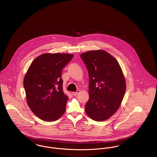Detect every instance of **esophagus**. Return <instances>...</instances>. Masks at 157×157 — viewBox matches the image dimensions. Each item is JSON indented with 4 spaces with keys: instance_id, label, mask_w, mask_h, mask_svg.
I'll use <instances>...</instances> for the list:
<instances>
[{
    "instance_id": "esophagus-1",
    "label": "esophagus",
    "mask_w": 157,
    "mask_h": 157,
    "mask_svg": "<svg viewBox=\"0 0 157 157\" xmlns=\"http://www.w3.org/2000/svg\"><path fill=\"white\" fill-rule=\"evenodd\" d=\"M80 90H78L76 91H75V92H72V94H73V96H76L77 94H78L79 93H80Z\"/></svg>"
}]
</instances>
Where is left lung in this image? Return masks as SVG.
Masks as SVG:
<instances>
[{
    "instance_id": "1",
    "label": "left lung",
    "mask_w": 157,
    "mask_h": 157,
    "mask_svg": "<svg viewBox=\"0 0 157 157\" xmlns=\"http://www.w3.org/2000/svg\"><path fill=\"white\" fill-rule=\"evenodd\" d=\"M89 75V99L85 111L93 120L104 121L119 108L126 91V82L117 61L104 50L81 54Z\"/></svg>"
}]
</instances>
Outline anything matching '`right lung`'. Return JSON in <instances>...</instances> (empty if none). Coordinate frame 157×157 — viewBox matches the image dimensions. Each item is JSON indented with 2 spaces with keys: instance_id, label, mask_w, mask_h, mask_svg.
Returning <instances> with one entry per match:
<instances>
[{
  "instance_id": "add662e5",
  "label": "right lung",
  "mask_w": 157,
  "mask_h": 157,
  "mask_svg": "<svg viewBox=\"0 0 157 157\" xmlns=\"http://www.w3.org/2000/svg\"><path fill=\"white\" fill-rule=\"evenodd\" d=\"M67 53H43L33 61L23 86L27 104L40 119L53 122L65 113L68 96L63 92L62 69L73 58Z\"/></svg>"
}]
</instances>
